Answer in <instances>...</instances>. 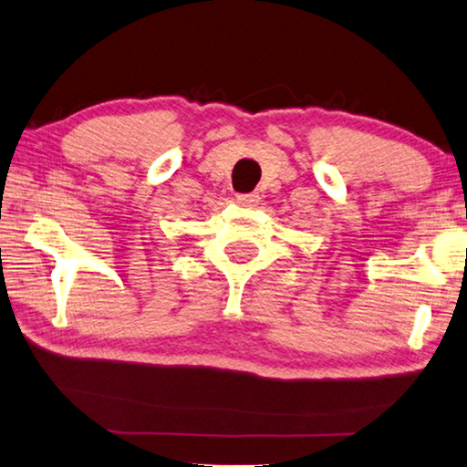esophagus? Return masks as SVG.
I'll use <instances>...</instances> for the list:
<instances>
[{"label":"esophagus","mask_w":467,"mask_h":467,"mask_svg":"<svg viewBox=\"0 0 467 467\" xmlns=\"http://www.w3.org/2000/svg\"><path fill=\"white\" fill-rule=\"evenodd\" d=\"M235 202L242 206H256L258 204V194L250 192V194H235Z\"/></svg>","instance_id":"34e87169"}]
</instances>
